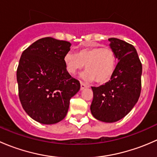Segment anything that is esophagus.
I'll return each instance as SVG.
<instances>
[{"instance_id":"1","label":"esophagus","mask_w":157,"mask_h":157,"mask_svg":"<svg viewBox=\"0 0 157 157\" xmlns=\"http://www.w3.org/2000/svg\"><path fill=\"white\" fill-rule=\"evenodd\" d=\"M86 87H88L87 85H86V83H83L82 81H80V89H81V90H83V89L86 88Z\"/></svg>"}]
</instances>
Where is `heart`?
<instances>
[{
	"mask_svg": "<svg viewBox=\"0 0 157 157\" xmlns=\"http://www.w3.org/2000/svg\"><path fill=\"white\" fill-rule=\"evenodd\" d=\"M65 68L70 74H77L84 67L82 78L86 81H95L99 84L107 83L113 76L117 65L115 52L110 48L100 45L85 47L77 53L67 52L64 57Z\"/></svg>",
	"mask_w": 157,
	"mask_h": 157,
	"instance_id": "b5f03b06",
	"label": "heart"
}]
</instances>
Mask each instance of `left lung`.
Returning <instances> with one entry per match:
<instances>
[{"label": "left lung", "mask_w": 157, "mask_h": 157, "mask_svg": "<svg viewBox=\"0 0 157 157\" xmlns=\"http://www.w3.org/2000/svg\"><path fill=\"white\" fill-rule=\"evenodd\" d=\"M110 47L118 60L109 82L92 86V115L103 122H115L127 115L138 101L141 91L142 64L135 48L116 39H109Z\"/></svg>", "instance_id": "obj_1"}]
</instances>
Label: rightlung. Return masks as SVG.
<instances>
[{
	"mask_svg": "<svg viewBox=\"0 0 157 157\" xmlns=\"http://www.w3.org/2000/svg\"><path fill=\"white\" fill-rule=\"evenodd\" d=\"M69 42L52 37L39 39L23 51L17 71L19 97L35 121L52 124L64 119L70 99L80 88L65 68Z\"/></svg>",
	"mask_w": 157,
	"mask_h": 157,
	"instance_id": "add662e5",
	"label": "right lung"
}]
</instances>
